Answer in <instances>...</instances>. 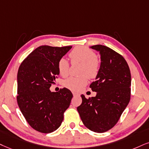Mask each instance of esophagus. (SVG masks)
I'll use <instances>...</instances> for the list:
<instances>
[{
	"label": "esophagus",
	"instance_id": "34e87169",
	"mask_svg": "<svg viewBox=\"0 0 149 149\" xmlns=\"http://www.w3.org/2000/svg\"><path fill=\"white\" fill-rule=\"evenodd\" d=\"M72 94H73V95H74V96H78V95H79V93H75V92H73Z\"/></svg>",
	"mask_w": 149,
	"mask_h": 149
}]
</instances>
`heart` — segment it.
<instances>
[{
  "instance_id": "obj_1",
  "label": "heart",
  "mask_w": 149,
  "mask_h": 149,
  "mask_svg": "<svg viewBox=\"0 0 149 149\" xmlns=\"http://www.w3.org/2000/svg\"><path fill=\"white\" fill-rule=\"evenodd\" d=\"M69 56L72 63L81 64L80 74L84 76L68 77L63 81V86L73 91H79L87 83L85 76L90 79H95L97 76L100 70V62L92 49L83 46L74 47L69 54ZM57 68L61 76H67L69 71V63L65 58H61L58 61Z\"/></svg>"
}]
</instances>
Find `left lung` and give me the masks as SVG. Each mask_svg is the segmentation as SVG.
<instances>
[{"label":"left lung","mask_w":149,"mask_h":149,"mask_svg":"<svg viewBox=\"0 0 149 149\" xmlns=\"http://www.w3.org/2000/svg\"><path fill=\"white\" fill-rule=\"evenodd\" d=\"M91 48L100 52L99 74L90 88L95 97L86 99L77 107L84 124L96 133H104L117 124L131 99V76L127 62L121 54L102 45Z\"/></svg>","instance_id":"1"}]
</instances>
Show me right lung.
Listing matches in <instances>:
<instances>
[{"mask_svg":"<svg viewBox=\"0 0 149 149\" xmlns=\"http://www.w3.org/2000/svg\"><path fill=\"white\" fill-rule=\"evenodd\" d=\"M71 48L41 45L32 51L18 68V107L31 127L41 133L56 131L70 104L73 95L70 90L63 88L51 92L49 88L59 74L58 61Z\"/></svg>","mask_w":149,"mask_h":149,"instance_id":"add662e5","label":"right lung"}]
</instances>
